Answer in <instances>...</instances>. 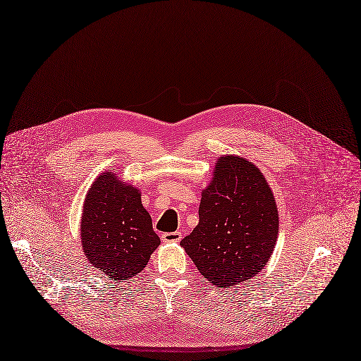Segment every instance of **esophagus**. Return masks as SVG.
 <instances>
[{
    "label": "esophagus",
    "instance_id": "esophagus-1",
    "mask_svg": "<svg viewBox=\"0 0 361 361\" xmlns=\"http://www.w3.org/2000/svg\"><path fill=\"white\" fill-rule=\"evenodd\" d=\"M162 242L165 243H172V242H180L181 240V233L180 231H171V233H164L161 236Z\"/></svg>",
    "mask_w": 361,
    "mask_h": 361
}]
</instances>
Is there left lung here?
<instances>
[{"mask_svg": "<svg viewBox=\"0 0 361 361\" xmlns=\"http://www.w3.org/2000/svg\"><path fill=\"white\" fill-rule=\"evenodd\" d=\"M277 234L279 212L267 180L252 162L230 154L216 159L202 192L199 224L181 246L209 283L230 288L262 270Z\"/></svg>", "mask_w": 361, "mask_h": 361, "instance_id": "1", "label": "left lung"}]
</instances>
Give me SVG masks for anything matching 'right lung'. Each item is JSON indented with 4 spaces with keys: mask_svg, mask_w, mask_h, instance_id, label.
<instances>
[{
    "mask_svg": "<svg viewBox=\"0 0 361 361\" xmlns=\"http://www.w3.org/2000/svg\"><path fill=\"white\" fill-rule=\"evenodd\" d=\"M81 240L91 267L111 280L138 274L161 243L143 208L142 193L111 169L96 178L85 196Z\"/></svg>",
    "mask_w": 361,
    "mask_h": 361,
    "instance_id": "right-lung-1",
    "label": "right lung"
}]
</instances>
